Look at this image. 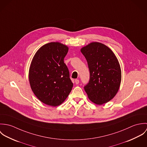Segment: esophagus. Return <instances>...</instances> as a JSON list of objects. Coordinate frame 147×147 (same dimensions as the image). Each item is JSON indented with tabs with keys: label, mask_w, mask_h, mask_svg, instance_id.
I'll return each mask as SVG.
<instances>
[{
	"label": "esophagus",
	"mask_w": 147,
	"mask_h": 147,
	"mask_svg": "<svg viewBox=\"0 0 147 147\" xmlns=\"http://www.w3.org/2000/svg\"><path fill=\"white\" fill-rule=\"evenodd\" d=\"M75 84H79V80L78 79H76V80H75Z\"/></svg>",
	"instance_id": "esophagus-1"
}]
</instances>
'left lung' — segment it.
Wrapping results in <instances>:
<instances>
[{
  "mask_svg": "<svg viewBox=\"0 0 147 147\" xmlns=\"http://www.w3.org/2000/svg\"><path fill=\"white\" fill-rule=\"evenodd\" d=\"M90 72L89 83L84 86L89 99L97 105L112 100L120 87V64L111 50L104 44L92 42L81 49Z\"/></svg>",
  "mask_w": 147,
  "mask_h": 147,
  "instance_id": "left-lung-1",
  "label": "left lung"
}]
</instances>
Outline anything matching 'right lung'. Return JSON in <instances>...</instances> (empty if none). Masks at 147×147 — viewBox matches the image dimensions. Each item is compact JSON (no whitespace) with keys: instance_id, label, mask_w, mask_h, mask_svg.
<instances>
[{"instance_id":"add662e5","label":"right lung","mask_w":147,"mask_h":147,"mask_svg":"<svg viewBox=\"0 0 147 147\" xmlns=\"http://www.w3.org/2000/svg\"><path fill=\"white\" fill-rule=\"evenodd\" d=\"M68 47L59 42H50L35 54L29 71V80L35 96L45 104L61 105L71 92L73 83L64 58Z\"/></svg>"}]
</instances>
